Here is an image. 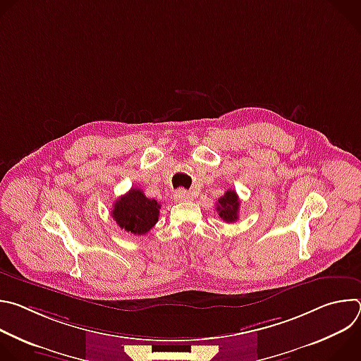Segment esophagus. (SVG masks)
Here are the masks:
<instances>
[{
    "label": "esophagus",
    "mask_w": 361,
    "mask_h": 361,
    "mask_svg": "<svg viewBox=\"0 0 361 361\" xmlns=\"http://www.w3.org/2000/svg\"><path fill=\"white\" fill-rule=\"evenodd\" d=\"M174 198H176L177 201H190V200H192V195H191V192H188L187 190L180 188V190H176V191H174Z\"/></svg>",
    "instance_id": "34e87169"
}]
</instances>
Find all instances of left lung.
Segmentation results:
<instances>
[{
    "label": "left lung",
    "mask_w": 361,
    "mask_h": 361,
    "mask_svg": "<svg viewBox=\"0 0 361 361\" xmlns=\"http://www.w3.org/2000/svg\"><path fill=\"white\" fill-rule=\"evenodd\" d=\"M238 209H240V200L234 190H227L223 197L219 198L217 202V212L220 219L226 223H234L238 220Z\"/></svg>",
    "instance_id": "left-lung-1"
}]
</instances>
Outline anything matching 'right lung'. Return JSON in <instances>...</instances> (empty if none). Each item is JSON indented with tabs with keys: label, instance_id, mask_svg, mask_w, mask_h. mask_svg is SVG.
Wrapping results in <instances>:
<instances>
[{
	"label": "right lung",
	"instance_id": "obj_1",
	"mask_svg": "<svg viewBox=\"0 0 361 361\" xmlns=\"http://www.w3.org/2000/svg\"><path fill=\"white\" fill-rule=\"evenodd\" d=\"M160 207L157 200L145 197L140 188H131L114 202L111 216L124 231L142 235L159 221Z\"/></svg>",
	"mask_w": 361,
	"mask_h": 361
}]
</instances>
